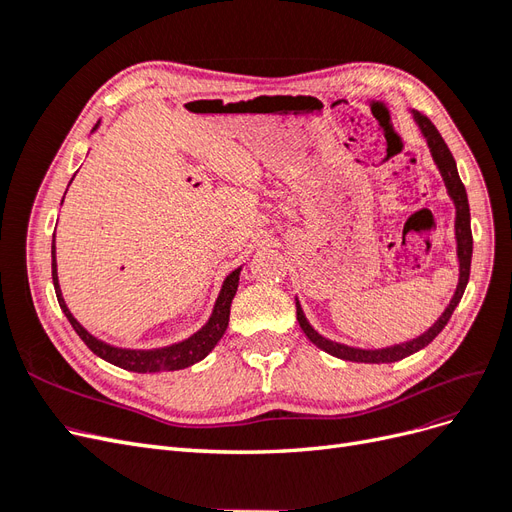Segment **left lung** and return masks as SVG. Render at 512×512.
<instances>
[{
    "label": "left lung",
    "mask_w": 512,
    "mask_h": 512,
    "mask_svg": "<svg viewBox=\"0 0 512 512\" xmlns=\"http://www.w3.org/2000/svg\"><path fill=\"white\" fill-rule=\"evenodd\" d=\"M414 115V121L416 126L421 128L423 136L427 138V145H429V151H431V158L433 162H436V166L440 168V175L444 179V185H446V192L448 196L453 198L455 203V239H457V258H459V284H457V290L453 294L451 303H448V307L444 309V314L433 322V327H429L423 335H418L416 339H412V342H406V344H395V346H389V348H380V350H363V348H352V346H344V344H337V342H331V339L322 337L312 324L307 322L303 309H301V303L297 299V320L301 324L303 333L307 335V339L312 344H316L320 350L329 352L331 356H337V359H344V361H354V363H395V361H401L406 359V356L423 350L425 346H429L433 339L438 337V333L446 327V322L451 320L455 307L459 305L463 292H466V286H468V280H470V265H472V228H470V205H468V194H466V188H463V183L459 179V173H457V164H455V158L451 149L446 147L444 138L440 136V132L436 130V126L433 123L421 115L418 111H412Z\"/></svg>",
    "instance_id": "1"
}]
</instances>
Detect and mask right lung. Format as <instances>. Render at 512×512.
<instances>
[{
	"instance_id": "1",
	"label": "right lung",
	"mask_w": 512,
	"mask_h": 512,
	"mask_svg": "<svg viewBox=\"0 0 512 512\" xmlns=\"http://www.w3.org/2000/svg\"><path fill=\"white\" fill-rule=\"evenodd\" d=\"M100 123V121H98ZM96 123V128H98ZM94 128V130H96ZM51 258H53V286H55V294H57V301L61 312L66 314V318L70 320L72 329L76 331L83 342L87 344V348L98 354L100 359H104L106 363H113L121 369H128V371H136V374H156V371H175V369H185L190 367L198 361H203L205 356L215 348V344L220 342L222 335L226 333L228 327V320H230V303L235 299L237 294V286H239V273L241 267L235 269L232 273H228V277L222 284L220 290V297L213 305V312L207 320V324L200 331H196L192 337L183 339L179 344L173 346H164V348H153V350H130V348H117L102 342V339L91 335L83 324L76 320L70 309L61 297V288H59V280H57V260H55V239L51 245Z\"/></svg>"
}]
</instances>
